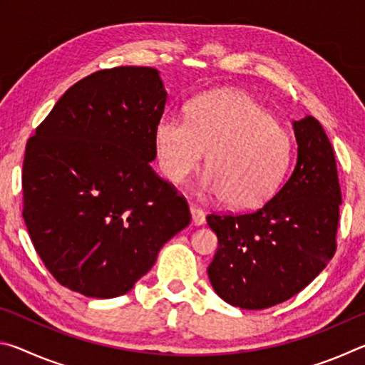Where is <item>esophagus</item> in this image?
Segmentation results:
<instances>
[{
    "label": "esophagus",
    "instance_id": "1",
    "mask_svg": "<svg viewBox=\"0 0 365 365\" xmlns=\"http://www.w3.org/2000/svg\"><path fill=\"white\" fill-rule=\"evenodd\" d=\"M190 212H191V220H193L195 225H202L205 224V212L202 209H200L195 205L190 206Z\"/></svg>",
    "mask_w": 365,
    "mask_h": 365
}]
</instances>
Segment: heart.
I'll return each instance as SVG.
<instances>
[{
  "label": "heart",
  "instance_id": "heart-1",
  "mask_svg": "<svg viewBox=\"0 0 365 365\" xmlns=\"http://www.w3.org/2000/svg\"><path fill=\"white\" fill-rule=\"evenodd\" d=\"M163 174L183 183L205 153L202 191L232 209L261 206L274 195L292 160V137L251 95L217 90L191 101L188 117L164 114L156 127Z\"/></svg>",
  "mask_w": 365,
  "mask_h": 365
}]
</instances>
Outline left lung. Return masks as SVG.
I'll use <instances>...</instances> for the list:
<instances>
[{
    "label": "left lung",
    "mask_w": 365,
    "mask_h": 365,
    "mask_svg": "<svg viewBox=\"0 0 365 365\" xmlns=\"http://www.w3.org/2000/svg\"><path fill=\"white\" fill-rule=\"evenodd\" d=\"M293 128L298 159L287 183L257 211L206 217L219 242L209 280L232 306L280 304L316 279L336 251L335 153L316 117L294 120Z\"/></svg>",
    "instance_id": "1"
}]
</instances>
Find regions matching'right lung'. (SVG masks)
Here are the masks:
<instances>
[{"instance_id": "add662e5", "label": "right lung", "mask_w": 365, "mask_h": 365, "mask_svg": "<svg viewBox=\"0 0 365 365\" xmlns=\"http://www.w3.org/2000/svg\"><path fill=\"white\" fill-rule=\"evenodd\" d=\"M168 91L153 67L72 85L26 146L24 220L61 285L90 298L130 292L190 224L187 200L150 165Z\"/></svg>"}]
</instances>
